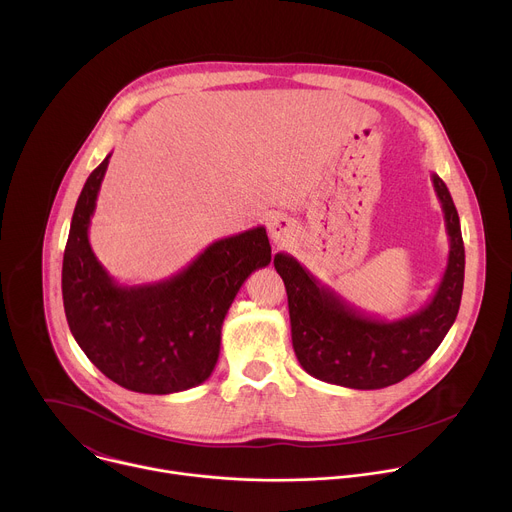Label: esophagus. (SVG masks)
I'll use <instances>...</instances> for the list:
<instances>
[{"mask_svg": "<svg viewBox=\"0 0 512 512\" xmlns=\"http://www.w3.org/2000/svg\"><path fill=\"white\" fill-rule=\"evenodd\" d=\"M296 235V223L287 214H273L269 218V237L273 243H287Z\"/></svg>", "mask_w": 512, "mask_h": 512, "instance_id": "34e87169", "label": "esophagus"}]
</instances>
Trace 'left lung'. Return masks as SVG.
<instances>
[{"label": "left lung", "instance_id": "8db88e82", "mask_svg": "<svg viewBox=\"0 0 512 512\" xmlns=\"http://www.w3.org/2000/svg\"><path fill=\"white\" fill-rule=\"evenodd\" d=\"M431 182L442 202L450 253L435 294L415 314L399 320L364 314L296 257H273L287 291L291 342L308 375L348 389H383L415 373L446 338L462 302L466 257L452 194L437 174Z\"/></svg>", "mask_w": 512, "mask_h": 512}]
</instances>
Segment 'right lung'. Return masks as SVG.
Wrapping results in <instances>:
<instances>
[{
    "instance_id": "add662e5",
    "label": "right lung",
    "mask_w": 512,
    "mask_h": 512,
    "mask_svg": "<svg viewBox=\"0 0 512 512\" xmlns=\"http://www.w3.org/2000/svg\"><path fill=\"white\" fill-rule=\"evenodd\" d=\"M109 158L87 178L70 221L62 259L68 328L95 367L129 391L192 389L216 367L223 322L241 285L271 261L265 227L214 241L168 279L123 285L89 243Z\"/></svg>"
}]
</instances>
